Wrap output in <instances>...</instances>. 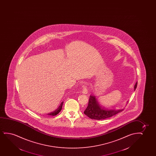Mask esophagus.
<instances>
[{"label": "esophagus", "instance_id": "1", "mask_svg": "<svg viewBox=\"0 0 156 156\" xmlns=\"http://www.w3.org/2000/svg\"><path fill=\"white\" fill-rule=\"evenodd\" d=\"M82 87H83V89H82V93H83V94H87V93L88 90L87 86L85 85H83L82 86Z\"/></svg>", "mask_w": 156, "mask_h": 156}]
</instances>
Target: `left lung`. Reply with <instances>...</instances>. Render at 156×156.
I'll use <instances>...</instances> for the list:
<instances>
[{"label":"left lung","mask_w":156,"mask_h":156,"mask_svg":"<svg viewBox=\"0 0 156 156\" xmlns=\"http://www.w3.org/2000/svg\"><path fill=\"white\" fill-rule=\"evenodd\" d=\"M137 83L135 85L134 90L136 88ZM122 110H108L101 107L98 104L95 96L90 95L87 108L84 111V114L90 119H105L107 118L111 117L117 113L122 111Z\"/></svg>","instance_id":"1"}]
</instances>
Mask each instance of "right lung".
<instances>
[{
  "label": "right lung",
  "instance_id": "obj_1",
  "mask_svg": "<svg viewBox=\"0 0 156 156\" xmlns=\"http://www.w3.org/2000/svg\"><path fill=\"white\" fill-rule=\"evenodd\" d=\"M62 105H63V102L61 103V104L60 105V107L59 108H58V109H56V110L53 112H51V113H48L47 115H58V113L60 112L61 110H62Z\"/></svg>",
  "mask_w": 156,
  "mask_h": 156
}]
</instances>
